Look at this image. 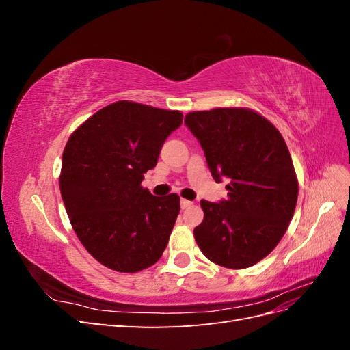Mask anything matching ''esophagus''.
Instances as JSON below:
<instances>
[{
  "label": "esophagus",
  "instance_id": "34e87169",
  "mask_svg": "<svg viewBox=\"0 0 350 350\" xmlns=\"http://www.w3.org/2000/svg\"><path fill=\"white\" fill-rule=\"evenodd\" d=\"M193 206V201H188L185 198H181V208H188Z\"/></svg>",
  "mask_w": 350,
  "mask_h": 350
}]
</instances>
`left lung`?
Returning a JSON list of instances; mask_svg holds the SVG:
<instances>
[{"label":"left lung","mask_w":350,"mask_h":350,"mask_svg":"<svg viewBox=\"0 0 350 350\" xmlns=\"http://www.w3.org/2000/svg\"><path fill=\"white\" fill-rule=\"evenodd\" d=\"M185 124L203 147L211 175L228 179V198L201 200L194 238L217 266L241 270L276 248L292 220L298 178L282 134L248 108L193 111Z\"/></svg>","instance_id":"obj_1"}]
</instances>
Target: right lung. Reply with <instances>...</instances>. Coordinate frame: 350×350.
<instances>
[{"label": "right lung", "instance_id": "add662e5", "mask_svg": "<svg viewBox=\"0 0 350 350\" xmlns=\"http://www.w3.org/2000/svg\"><path fill=\"white\" fill-rule=\"evenodd\" d=\"M181 111L118 100L77 126L62 153L59 189L70 224L105 267L137 273L162 257L179 213V196L142 187Z\"/></svg>", "mask_w": 350, "mask_h": 350}]
</instances>
